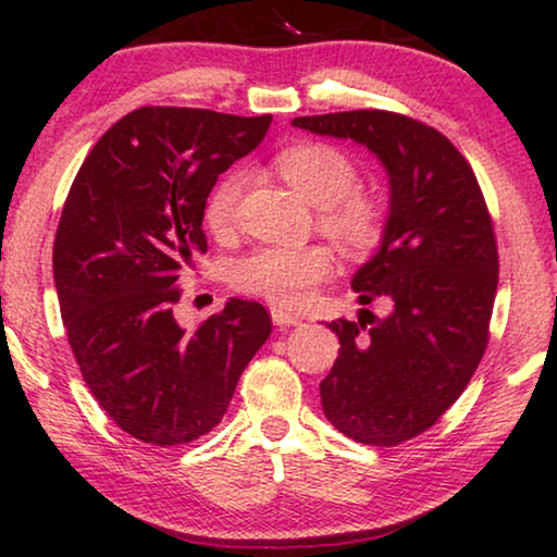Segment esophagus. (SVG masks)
I'll use <instances>...</instances> for the list:
<instances>
[{
	"mask_svg": "<svg viewBox=\"0 0 557 557\" xmlns=\"http://www.w3.org/2000/svg\"><path fill=\"white\" fill-rule=\"evenodd\" d=\"M271 319H273V324H276V326H296V324H301V317L288 314V311H284V309H271Z\"/></svg>",
	"mask_w": 557,
	"mask_h": 557,
	"instance_id": "34e87169",
	"label": "esophagus"
}]
</instances>
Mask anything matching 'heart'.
<instances>
[{"label": "heart", "instance_id": "1", "mask_svg": "<svg viewBox=\"0 0 557 557\" xmlns=\"http://www.w3.org/2000/svg\"><path fill=\"white\" fill-rule=\"evenodd\" d=\"M278 172L304 200L319 208V225L342 248L362 253L375 248L385 231L383 208L368 195L355 193V164L339 149L304 144L278 157ZM243 189V174L233 172L212 189L205 205L210 231L233 223ZM334 271V256L324 246H271L240 258L233 265V284L246 294L263 296L278 307H299L311 288Z\"/></svg>", "mask_w": 557, "mask_h": 557}]
</instances>
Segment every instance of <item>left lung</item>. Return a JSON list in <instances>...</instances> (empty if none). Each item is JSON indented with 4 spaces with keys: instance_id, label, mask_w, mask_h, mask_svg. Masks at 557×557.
Masks as SVG:
<instances>
[{
    "instance_id": "left-lung-1",
    "label": "left lung",
    "mask_w": 557,
    "mask_h": 557,
    "mask_svg": "<svg viewBox=\"0 0 557 557\" xmlns=\"http://www.w3.org/2000/svg\"><path fill=\"white\" fill-rule=\"evenodd\" d=\"M292 124L352 139L387 174V220L352 276L360 304L385 317L326 324L339 357L319 385L324 416L345 436L395 446L431 429L463 393L486 347L497 296V243L479 182L436 128L387 111L299 116Z\"/></svg>"
}]
</instances>
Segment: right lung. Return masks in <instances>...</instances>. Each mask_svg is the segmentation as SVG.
Returning <instances> with one entry per match:
<instances>
[{
	"mask_svg": "<svg viewBox=\"0 0 557 557\" xmlns=\"http://www.w3.org/2000/svg\"><path fill=\"white\" fill-rule=\"evenodd\" d=\"M271 119L136 109L96 141L67 193L52 248L67 342L98 406L144 444L215 429L271 334L258 301H225L197 332L172 314L177 278L208 250L218 174L263 141Z\"/></svg>",
	"mask_w": 557,
	"mask_h": 557,
	"instance_id": "right-lung-1",
	"label": "right lung"
}]
</instances>
